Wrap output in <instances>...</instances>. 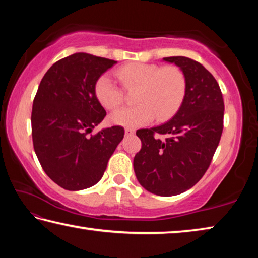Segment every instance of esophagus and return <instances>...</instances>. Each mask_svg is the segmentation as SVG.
I'll use <instances>...</instances> for the list:
<instances>
[{"mask_svg":"<svg viewBox=\"0 0 258 258\" xmlns=\"http://www.w3.org/2000/svg\"><path fill=\"white\" fill-rule=\"evenodd\" d=\"M135 133V130L134 128H131V127H126L125 128V135H133Z\"/></svg>","mask_w":258,"mask_h":258,"instance_id":"esophagus-1","label":"esophagus"}]
</instances>
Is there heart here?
Segmentation results:
<instances>
[{"mask_svg": "<svg viewBox=\"0 0 258 258\" xmlns=\"http://www.w3.org/2000/svg\"><path fill=\"white\" fill-rule=\"evenodd\" d=\"M124 90L135 91L134 107L119 109L110 116L111 123L138 127L155 118L166 120L175 115L182 106L186 93V77L177 66L133 62L116 71ZM94 93L101 106L113 110L123 104L125 93L106 74L100 76L94 85Z\"/></svg>", "mask_w": 258, "mask_h": 258, "instance_id": "1", "label": "heart"}]
</instances>
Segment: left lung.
Segmentation results:
<instances>
[{
  "label": "left lung",
  "instance_id": "obj_1",
  "mask_svg": "<svg viewBox=\"0 0 258 258\" xmlns=\"http://www.w3.org/2000/svg\"><path fill=\"white\" fill-rule=\"evenodd\" d=\"M164 60L185 74V97L167 123L137 131L142 148L133 165L146 190L171 197L189 190L208 169L223 132L224 101L218 83L198 61L186 56ZM158 135L168 138L161 142Z\"/></svg>",
  "mask_w": 258,
  "mask_h": 258
}]
</instances>
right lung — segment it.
Instances as JSON below:
<instances>
[{"mask_svg": "<svg viewBox=\"0 0 258 258\" xmlns=\"http://www.w3.org/2000/svg\"><path fill=\"white\" fill-rule=\"evenodd\" d=\"M116 62L72 54L52 64L38 86L32 110L34 150L46 175L63 189L97 184L124 138L121 126L90 135L107 115L95 97V82Z\"/></svg>", "mask_w": 258, "mask_h": 258, "instance_id": "obj_1", "label": "right lung"}]
</instances>
